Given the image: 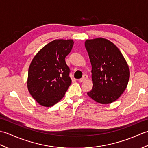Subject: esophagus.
<instances>
[{
	"instance_id": "obj_1",
	"label": "esophagus",
	"mask_w": 148,
	"mask_h": 148,
	"mask_svg": "<svg viewBox=\"0 0 148 148\" xmlns=\"http://www.w3.org/2000/svg\"><path fill=\"white\" fill-rule=\"evenodd\" d=\"M87 79H88V75L84 74L83 77L82 78H81V79H79V82H83V81H86Z\"/></svg>"
}]
</instances>
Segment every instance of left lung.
<instances>
[{"label": "left lung", "mask_w": 148, "mask_h": 148, "mask_svg": "<svg viewBox=\"0 0 148 148\" xmlns=\"http://www.w3.org/2000/svg\"><path fill=\"white\" fill-rule=\"evenodd\" d=\"M84 46L92 64L93 83L88 95L102 104L112 103L127 86L130 71L127 62L119 49L108 39L86 40Z\"/></svg>", "instance_id": "left-lung-1"}]
</instances>
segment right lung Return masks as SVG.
<instances>
[{
  "label": "right lung",
  "mask_w": 148,
  "mask_h": 148,
  "mask_svg": "<svg viewBox=\"0 0 148 148\" xmlns=\"http://www.w3.org/2000/svg\"><path fill=\"white\" fill-rule=\"evenodd\" d=\"M74 45L71 39H56L34 56L28 73L29 93L40 105L50 107L64 97L72 81L65 57Z\"/></svg>",
  "instance_id": "right-lung-1"
}]
</instances>
